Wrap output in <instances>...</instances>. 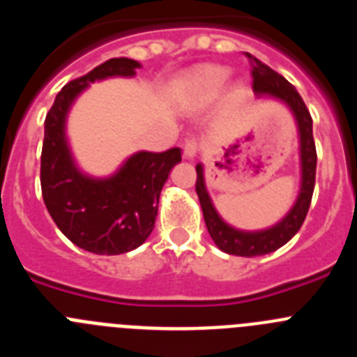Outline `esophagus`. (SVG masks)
Returning <instances> with one entry per match:
<instances>
[{
	"instance_id": "1",
	"label": "esophagus",
	"mask_w": 357,
	"mask_h": 357,
	"mask_svg": "<svg viewBox=\"0 0 357 357\" xmlns=\"http://www.w3.org/2000/svg\"><path fill=\"white\" fill-rule=\"evenodd\" d=\"M198 150H200V143L195 139H188L184 143V155L185 159H195L198 153Z\"/></svg>"
}]
</instances>
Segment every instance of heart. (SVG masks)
Masks as SVG:
<instances>
[{
    "label": "heart",
    "mask_w": 357,
    "mask_h": 357,
    "mask_svg": "<svg viewBox=\"0 0 357 357\" xmlns=\"http://www.w3.org/2000/svg\"><path fill=\"white\" fill-rule=\"evenodd\" d=\"M229 77L230 71L222 66L206 64L191 69L189 73L182 75L181 80L175 85L173 98H175L176 107L184 112H191V114L209 109L218 98L222 96ZM243 96H245V91L241 85H234L227 94L229 102L232 103L241 102Z\"/></svg>",
    "instance_id": "heart-1"
}]
</instances>
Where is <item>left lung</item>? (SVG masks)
Returning <instances> with one entry per match:
<instances>
[{
  "mask_svg": "<svg viewBox=\"0 0 357 357\" xmlns=\"http://www.w3.org/2000/svg\"><path fill=\"white\" fill-rule=\"evenodd\" d=\"M252 62V78H254V93L257 96L275 98L291 110L298 130V144H301V189L295 204L280 222L263 230H239L229 225L214 207L206 188L204 166L197 164V195L200 200L202 213L206 220L211 238L220 250L230 255L241 257H255L275 252L289 241L301 230L305 220L314 189V175H317V148L313 139V119L301 94L286 80L282 75L268 68L266 64L248 55Z\"/></svg>",
  "mask_w": 357,
  "mask_h": 357,
  "instance_id": "left-lung-1",
  "label": "left lung"
}]
</instances>
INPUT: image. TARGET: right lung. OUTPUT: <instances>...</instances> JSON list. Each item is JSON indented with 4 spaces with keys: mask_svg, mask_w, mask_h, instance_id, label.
<instances>
[{
    "mask_svg": "<svg viewBox=\"0 0 357 357\" xmlns=\"http://www.w3.org/2000/svg\"><path fill=\"white\" fill-rule=\"evenodd\" d=\"M141 68L132 59H110L56 94L44 121L40 188L50 216L77 247L100 255H118L141 247L155 225L159 197L169 172L182 160L181 148L162 153L137 151L118 172L96 178L75 162L66 121L89 84L112 77L130 78Z\"/></svg>",
    "mask_w": 357,
    "mask_h": 357,
    "instance_id": "1",
    "label": "right lung"
}]
</instances>
